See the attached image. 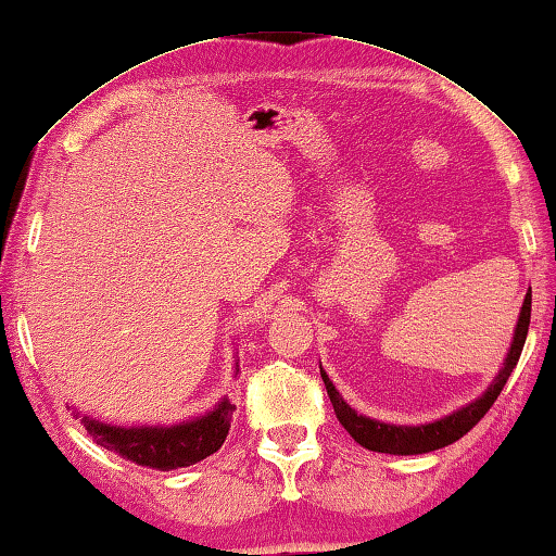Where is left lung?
<instances>
[{
  "label": "left lung",
  "mask_w": 556,
  "mask_h": 556,
  "mask_svg": "<svg viewBox=\"0 0 556 556\" xmlns=\"http://www.w3.org/2000/svg\"><path fill=\"white\" fill-rule=\"evenodd\" d=\"M530 303H532V293L528 289L526 299H523V308H520L516 330H514V340H510V346H508L506 358H504V366L498 368V374L494 376L492 386H489L477 400L467 402V405H463L460 409H455V412H451V415H445L437 421L417 424V427H407V424H388V421L371 419L366 415H356V409L346 405L344 397L340 395V390L332 386V380L328 378V374H325L320 366L323 383H325V388H328V395H330L337 419H340L342 427L352 433V439L358 445H364V448L376 451V453L421 455V453L439 451V448H443V445H451L458 439H463L465 433L486 415L489 407L494 405V400L502 395L508 376L514 374L520 352H523L526 337H528Z\"/></svg>",
  "instance_id": "1"
}]
</instances>
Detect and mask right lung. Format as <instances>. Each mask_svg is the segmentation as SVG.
<instances>
[{
    "label": "right lung",
    "instance_id": "1",
    "mask_svg": "<svg viewBox=\"0 0 556 556\" xmlns=\"http://www.w3.org/2000/svg\"><path fill=\"white\" fill-rule=\"evenodd\" d=\"M238 376V362L236 371ZM236 405L226 395L200 417L185 419L178 424H141V427H119V424L93 419L79 415L72 407V415L81 419L91 439L103 448L117 453L119 458L137 463L151 470H178L204 460L222 448L226 433L231 429Z\"/></svg>",
    "mask_w": 556,
    "mask_h": 556
}]
</instances>
